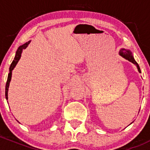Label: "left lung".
<instances>
[{"label": "left lung", "mask_w": 150, "mask_h": 150, "mask_svg": "<svg viewBox=\"0 0 150 150\" xmlns=\"http://www.w3.org/2000/svg\"><path fill=\"white\" fill-rule=\"evenodd\" d=\"M119 53H120V55H121V56L123 57V58H126V59H127L128 61H129L130 62L133 63L134 64H135L136 66H137V69H138L139 72H141L139 66V64H137V62H136V61L134 60V57H133V55H132V52L129 51V50H126V49H121V50H120Z\"/></svg>", "instance_id": "8db88e82"}]
</instances>
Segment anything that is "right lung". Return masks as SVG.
<instances>
[{
	"label": "right lung",
	"mask_w": 150,
	"mask_h": 150,
	"mask_svg": "<svg viewBox=\"0 0 150 150\" xmlns=\"http://www.w3.org/2000/svg\"><path fill=\"white\" fill-rule=\"evenodd\" d=\"M29 42H30V41L27 42H26L25 44H24L23 45H21L19 47H18L17 51H16V55H15L14 59H13V62L11 63V66H10V68H9V74H8V75L7 81H6V100H8V90L9 83H10L11 79L12 70L14 69V67L16 66V64L18 63V60H19L20 58H21V52H22V50H24V49H25L26 47L28 46Z\"/></svg>",
	"instance_id": "1"
}]
</instances>
